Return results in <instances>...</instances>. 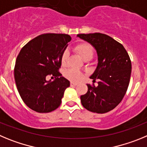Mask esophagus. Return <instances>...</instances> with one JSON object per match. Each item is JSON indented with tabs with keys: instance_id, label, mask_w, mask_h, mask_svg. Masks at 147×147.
Here are the masks:
<instances>
[{
	"instance_id": "1",
	"label": "esophagus",
	"mask_w": 147,
	"mask_h": 147,
	"mask_svg": "<svg viewBox=\"0 0 147 147\" xmlns=\"http://www.w3.org/2000/svg\"><path fill=\"white\" fill-rule=\"evenodd\" d=\"M70 85L71 86H77V85H78V83H75V82H71Z\"/></svg>"
}]
</instances>
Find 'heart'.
Listing matches in <instances>:
<instances>
[{"label":"heart","mask_w":147,"mask_h":147,"mask_svg":"<svg viewBox=\"0 0 147 147\" xmlns=\"http://www.w3.org/2000/svg\"><path fill=\"white\" fill-rule=\"evenodd\" d=\"M75 50L78 53V54L81 57V59H83L84 61H89L93 57L94 48L89 43H87V42L80 43L78 45H76V47H75ZM67 58H68V52L65 51L62 53L61 58V61L62 65H64L66 64ZM65 76L71 80L78 81L81 79L82 74L78 71L69 69V70H67L65 72Z\"/></svg>","instance_id":"b5f03b06"}]
</instances>
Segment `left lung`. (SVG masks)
Masks as SVG:
<instances>
[{
	"label": "left lung",
	"instance_id": "obj_1",
	"mask_svg": "<svg viewBox=\"0 0 147 147\" xmlns=\"http://www.w3.org/2000/svg\"><path fill=\"white\" fill-rule=\"evenodd\" d=\"M77 36L96 50L97 66L90 76L98 86L87 84L88 92L80 96L82 105L89 111L105 113L122 100L129 86L131 61L124 46L109 36L100 33L80 34Z\"/></svg>",
	"mask_w": 147,
	"mask_h": 147
}]
</instances>
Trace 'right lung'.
<instances>
[{"mask_svg":"<svg viewBox=\"0 0 147 147\" xmlns=\"http://www.w3.org/2000/svg\"><path fill=\"white\" fill-rule=\"evenodd\" d=\"M72 39L68 34L39 35L21 49L14 67V80L21 98L38 113H49L60 106L64 91L70 85L59 72L62 53ZM47 75L56 79L47 82Z\"/></svg>","mask_w":147,"mask_h":147,"instance_id":"obj_1","label":"right lung"}]
</instances>
